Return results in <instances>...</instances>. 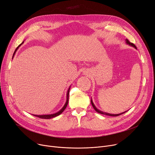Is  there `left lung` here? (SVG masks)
<instances>
[{"label": "left lung", "instance_id": "left-lung-1", "mask_svg": "<svg viewBox=\"0 0 155 155\" xmlns=\"http://www.w3.org/2000/svg\"><path fill=\"white\" fill-rule=\"evenodd\" d=\"M125 42H126L128 45H130V46H132V47H134V48L137 49L136 46L135 45H134V44L130 42L129 41V40H128V39H126V40H125ZM91 104H92V106H93V107H94V109L95 110V111H97V113H100V114H103V115H107V116H111V117H117V116H119V115H122V114H123V113H125L127 111H124V112H123V113H119V114H111V113H107L103 112V111H101V110H98V109L97 108V107H96V106L94 105V103H93V101H92V99H91Z\"/></svg>", "mask_w": 155, "mask_h": 155}]
</instances>
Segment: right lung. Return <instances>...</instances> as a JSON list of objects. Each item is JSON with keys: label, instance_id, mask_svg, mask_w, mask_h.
<instances>
[{"label": "right lung", "instance_id": "right-lung-1", "mask_svg": "<svg viewBox=\"0 0 155 155\" xmlns=\"http://www.w3.org/2000/svg\"><path fill=\"white\" fill-rule=\"evenodd\" d=\"M23 44V42H22V44H21L20 45H19L18 48L16 49V50H15V51L14 54H13V56H12V59H13V57H14V56H15V53H16V52L17 49H18L19 48V47L21 46V44ZM70 87H71V86H70V87H69V89H68V91H67V94H66V97H66V103H65V104H64V106H63V107H62V108H61V110H60L59 111H58V112H56V113H53V114H50V115H33V116H35V117H37L40 118H43V119H51V118H52L56 117H57V116L59 115L60 114H61V113L63 112V111L65 110V108L66 107V106H67V105H68V103L69 92H70Z\"/></svg>", "mask_w": 155, "mask_h": 155}]
</instances>
